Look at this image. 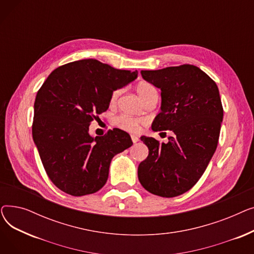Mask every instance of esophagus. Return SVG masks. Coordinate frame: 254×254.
<instances>
[{
    "label": "esophagus",
    "instance_id": "1",
    "mask_svg": "<svg viewBox=\"0 0 254 254\" xmlns=\"http://www.w3.org/2000/svg\"><path fill=\"white\" fill-rule=\"evenodd\" d=\"M130 138H131V141L134 142V143H137L139 141V138L137 136H135V135H131Z\"/></svg>",
    "mask_w": 254,
    "mask_h": 254
}]
</instances>
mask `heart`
<instances>
[{
  "mask_svg": "<svg viewBox=\"0 0 254 254\" xmlns=\"http://www.w3.org/2000/svg\"><path fill=\"white\" fill-rule=\"evenodd\" d=\"M136 90L138 92L139 97L143 100L146 101L148 98H150L153 95H157V90L156 88L148 83V82H139L136 86ZM122 90L120 89H115L110 98V102L111 103H115L120 95ZM114 125L122 128L124 130H127L128 132H137L140 129V127L142 125V120L139 118H135V117H129L127 115H119L117 117H115L114 119Z\"/></svg>",
  "mask_w": 254,
  "mask_h": 254,
  "instance_id": "1",
  "label": "heart"
}]
</instances>
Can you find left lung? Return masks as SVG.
<instances>
[{"instance_id": "obj_1", "label": "left lung", "mask_w": 254, "mask_h": 254, "mask_svg": "<svg viewBox=\"0 0 254 254\" xmlns=\"http://www.w3.org/2000/svg\"><path fill=\"white\" fill-rule=\"evenodd\" d=\"M143 79L162 90L161 112L154 131L172 130L161 143L142 136L149 154L138 167V178L149 192L173 197L188 190L202 177L214 154L223 118L216 83L192 64L141 71Z\"/></svg>"}]
</instances>
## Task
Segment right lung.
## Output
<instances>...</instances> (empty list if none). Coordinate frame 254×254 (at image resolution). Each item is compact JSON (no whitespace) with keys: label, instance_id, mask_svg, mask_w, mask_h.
<instances>
[{"label":"right lung","instance_id":"right-lung-1","mask_svg":"<svg viewBox=\"0 0 254 254\" xmlns=\"http://www.w3.org/2000/svg\"><path fill=\"white\" fill-rule=\"evenodd\" d=\"M137 76V71L87 59L61 65L47 77L36 96L32 132L43 167L58 189L81 196L105 185L112 158L132 142L119 128L92 138L88 127L109 108L112 92Z\"/></svg>","mask_w":254,"mask_h":254}]
</instances>
